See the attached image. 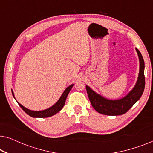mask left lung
Listing matches in <instances>:
<instances>
[{
  "mask_svg": "<svg viewBox=\"0 0 153 153\" xmlns=\"http://www.w3.org/2000/svg\"><path fill=\"white\" fill-rule=\"evenodd\" d=\"M139 59V73L137 83L133 89L124 97L116 100H108L96 93L88 85L86 91L93 107L100 114L107 116H119L128 111L134 104L141 98L145 88V64L141 52L136 49Z\"/></svg>",
  "mask_w": 153,
  "mask_h": 153,
  "instance_id": "8db88e82",
  "label": "left lung"
}]
</instances>
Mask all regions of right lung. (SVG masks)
<instances>
[{
	"label": "right lung",
	"instance_id": "add662e5",
	"mask_svg": "<svg viewBox=\"0 0 153 153\" xmlns=\"http://www.w3.org/2000/svg\"><path fill=\"white\" fill-rule=\"evenodd\" d=\"M73 85H74V84H72V85H70V86H68V88H67L65 90L63 93L62 94V95L60 96V99L58 100V102H56L54 105L51 106V107L49 108H47V109H45V110H42V111L30 110V109H28V108L24 107V106L22 105L20 103H19L17 101L16 102H17L19 105L20 106V107L22 108L27 114L29 115V116L31 117H33V118H48V117L52 116H53V115L56 114L58 112H59L62 109V107H63L65 105V103L66 98H67V97H68V94H69V93H70V90L72 89ZM12 95H13L14 98L15 99V97H14V93L12 91Z\"/></svg>",
	"mask_w": 153,
	"mask_h": 153
}]
</instances>
